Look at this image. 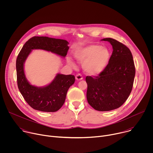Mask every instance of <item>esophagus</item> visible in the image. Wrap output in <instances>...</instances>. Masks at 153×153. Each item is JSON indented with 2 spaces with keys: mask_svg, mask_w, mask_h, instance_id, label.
<instances>
[{
  "mask_svg": "<svg viewBox=\"0 0 153 153\" xmlns=\"http://www.w3.org/2000/svg\"><path fill=\"white\" fill-rule=\"evenodd\" d=\"M76 79L77 80H81L83 79V77L80 74H77L76 76Z\"/></svg>",
  "mask_w": 153,
  "mask_h": 153,
  "instance_id": "34e87169",
  "label": "esophagus"
}]
</instances>
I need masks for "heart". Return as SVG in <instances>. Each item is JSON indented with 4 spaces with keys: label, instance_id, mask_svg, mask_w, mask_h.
I'll return each instance as SVG.
<instances>
[{
    "label": "heart",
    "instance_id": "heart-1",
    "mask_svg": "<svg viewBox=\"0 0 153 153\" xmlns=\"http://www.w3.org/2000/svg\"><path fill=\"white\" fill-rule=\"evenodd\" d=\"M110 52L106 47L91 44L79 48L74 51V58L81 63L85 71L90 75H98L104 71L110 59ZM67 62L72 68L76 65L74 60L67 57Z\"/></svg>",
    "mask_w": 153,
    "mask_h": 153
}]
</instances>
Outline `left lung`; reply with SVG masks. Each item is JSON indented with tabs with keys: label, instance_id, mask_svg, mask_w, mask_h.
Wrapping results in <instances>:
<instances>
[{
	"label": "left lung",
	"instance_id": "1",
	"mask_svg": "<svg viewBox=\"0 0 153 153\" xmlns=\"http://www.w3.org/2000/svg\"><path fill=\"white\" fill-rule=\"evenodd\" d=\"M113 47L108 64L97 76H86V98L96 110L108 111L122 106L131 92L135 77L133 57L129 49L112 38H105Z\"/></svg>",
	"mask_w": 153,
	"mask_h": 153
}]
</instances>
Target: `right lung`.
<instances>
[{"mask_svg": "<svg viewBox=\"0 0 153 153\" xmlns=\"http://www.w3.org/2000/svg\"><path fill=\"white\" fill-rule=\"evenodd\" d=\"M68 44L66 40L34 36L30 39L20 50L16 60L18 88L25 101L34 110L43 112L58 111L63 105L69 88L75 82V77L71 74L58 73L46 86L32 85L25 76V60L33 50H45L65 57L69 50Z\"/></svg>", "mask_w": 153, "mask_h": 153, "instance_id": "add662e5", "label": "right lung"}]
</instances>
